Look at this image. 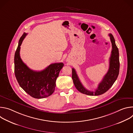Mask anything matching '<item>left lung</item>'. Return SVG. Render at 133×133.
<instances>
[{"label":"left lung","mask_w":133,"mask_h":133,"mask_svg":"<svg viewBox=\"0 0 133 133\" xmlns=\"http://www.w3.org/2000/svg\"><path fill=\"white\" fill-rule=\"evenodd\" d=\"M109 36L112 45V50L109 58V67L107 72L95 90L92 91L86 89L81 82L75 69L72 68V79L74 85L79 91L83 94L89 96L100 95L106 92L112 86L118 77L119 71V51L113 36L111 34H109Z\"/></svg>","instance_id":"left-lung-1"}]
</instances>
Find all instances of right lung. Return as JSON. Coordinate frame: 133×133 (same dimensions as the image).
<instances>
[{
  "instance_id": "1",
  "label": "right lung",
  "mask_w": 133,
  "mask_h": 133,
  "mask_svg": "<svg viewBox=\"0 0 133 133\" xmlns=\"http://www.w3.org/2000/svg\"><path fill=\"white\" fill-rule=\"evenodd\" d=\"M27 34L24 32L19 41L14 57L15 75L20 86L31 97L43 98L54 92L56 81L64 66L63 63H54L41 71L30 69L20 56L21 46Z\"/></svg>"
}]
</instances>
